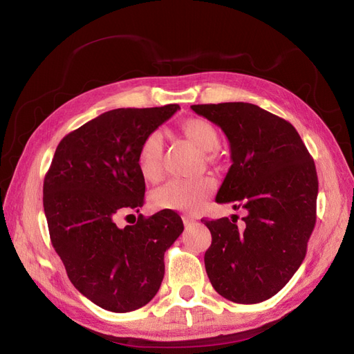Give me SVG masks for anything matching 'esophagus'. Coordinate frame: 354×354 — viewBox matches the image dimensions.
<instances>
[{
  "instance_id": "34e87169",
  "label": "esophagus",
  "mask_w": 354,
  "mask_h": 354,
  "mask_svg": "<svg viewBox=\"0 0 354 354\" xmlns=\"http://www.w3.org/2000/svg\"><path fill=\"white\" fill-rule=\"evenodd\" d=\"M183 223H185L186 227H189V226H192V224H195L196 220L194 217H190V216H185L183 217Z\"/></svg>"
}]
</instances>
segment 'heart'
I'll return each mask as SVG.
<instances>
[{
    "label": "heart",
    "instance_id": "heart-1",
    "mask_svg": "<svg viewBox=\"0 0 354 354\" xmlns=\"http://www.w3.org/2000/svg\"><path fill=\"white\" fill-rule=\"evenodd\" d=\"M180 133L199 151L205 152L209 162L216 160L214 149L218 146L220 137L217 128L202 118H187L178 125ZM164 140L159 131L149 133L137 151V168L143 178L156 181L162 176ZM214 190V181L209 177L195 180H171L152 194V205L158 209H174L183 212L198 211Z\"/></svg>",
    "mask_w": 354,
    "mask_h": 354
}]
</instances>
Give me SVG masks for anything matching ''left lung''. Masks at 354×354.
<instances>
[{
    "mask_svg": "<svg viewBox=\"0 0 354 354\" xmlns=\"http://www.w3.org/2000/svg\"><path fill=\"white\" fill-rule=\"evenodd\" d=\"M218 125L232 165L216 202L245 209L243 227L227 217L201 220L212 242L205 270L216 291L239 304L269 299L301 266L316 223L317 174L295 128L257 104H194Z\"/></svg>",
    "mask_w": 354,
    "mask_h": 354,
    "instance_id": "1",
    "label": "left lung"
}]
</instances>
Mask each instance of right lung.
Segmentation results:
<instances>
[{
    "label": "right lung",
    "mask_w": 354,
    "mask_h": 354,
    "mask_svg": "<svg viewBox=\"0 0 354 354\" xmlns=\"http://www.w3.org/2000/svg\"><path fill=\"white\" fill-rule=\"evenodd\" d=\"M178 104L113 109L62 138L44 178L42 202L50 239L68 277L94 304L115 313L146 306L164 279V254L183 232L181 217L162 209L120 227L121 212L145 202L137 168L143 138Z\"/></svg>",
    "instance_id": "add662e5"
}]
</instances>
